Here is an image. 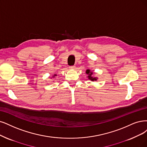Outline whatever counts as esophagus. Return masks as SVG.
I'll list each match as a JSON object with an SVG mask.
<instances>
[{"label": "esophagus", "mask_w": 147, "mask_h": 147, "mask_svg": "<svg viewBox=\"0 0 147 147\" xmlns=\"http://www.w3.org/2000/svg\"><path fill=\"white\" fill-rule=\"evenodd\" d=\"M75 68H76V67H74V66L69 67V69H75Z\"/></svg>", "instance_id": "esophagus-1"}]
</instances>
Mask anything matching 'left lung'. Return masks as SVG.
Instances as JSON below:
<instances>
[{
  "label": "left lung",
  "instance_id": "left-lung-1",
  "mask_svg": "<svg viewBox=\"0 0 147 147\" xmlns=\"http://www.w3.org/2000/svg\"><path fill=\"white\" fill-rule=\"evenodd\" d=\"M86 74H87V78H88L89 80H90L91 81H97V79H98V78H97V77H93V72L92 71H91L90 69H88L86 70Z\"/></svg>",
  "mask_w": 147,
  "mask_h": 147
}]
</instances>
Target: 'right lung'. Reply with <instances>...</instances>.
<instances>
[{
    "label": "right lung",
    "mask_w": 147,
    "mask_h": 147,
    "mask_svg": "<svg viewBox=\"0 0 147 147\" xmlns=\"http://www.w3.org/2000/svg\"><path fill=\"white\" fill-rule=\"evenodd\" d=\"M57 76V74H54L53 76L51 78H51H54V77H55V76Z\"/></svg>",
    "instance_id": "right-lung-1"
}]
</instances>
